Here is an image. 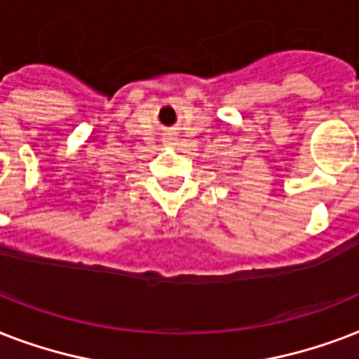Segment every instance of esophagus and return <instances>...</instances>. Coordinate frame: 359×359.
Segmentation results:
<instances>
[{"mask_svg": "<svg viewBox=\"0 0 359 359\" xmlns=\"http://www.w3.org/2000/svg\"><path fill=\"white\" fill-rule=\"evenodd\" d=\"M163 143H165V145H175V143H177V137H175L173 134L163 135Z\"/></svg>", "mask_w": 359, "mask_h": 359, "instance_id": "esophagus-1", "label": "esophagus"}]
</instances>
